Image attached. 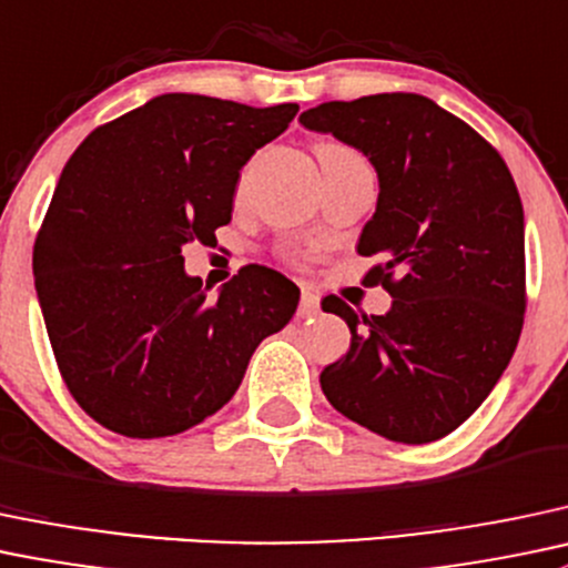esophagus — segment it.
Returning <instances> with one entry per match:
<instances>
[{
    "label": "esophagus",
    "instance_id": "1",
    "mask_svg": "<svg viewBox=\"0 0 568 568\" xmlns=\"http://www.w3.org/2000/svg\"><path fill=\"white\" fill-rule=\"evenodd\" d=\"M318 313H321L318 294H313V291H302V302H300L302 318H313V315H318Z\"/></svg>",
    "mask_w": 568,
    "mask_h": 568
}]
</instances>
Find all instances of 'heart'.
<instances>
[{"label":"heart","instance_id":"1","mask_svg":"<svg viewBox=\"0 0 568 568\" xmlns=\"http://www.w3.org/2000/svg\"><path fill=\"white\" fill-rule=\"evenodd\" d=\"M315 154H318L321 165L348 163V160H362L359 154L354 152V149L345 146V143H337V141H321L318 146H315Z\"/></svg>","mask_w":568,"mask_h":568}]
</instances>
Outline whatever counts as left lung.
Returning a JSON list of instances; mask_svg holds the SVG:
<instances>
[{
  "mask_svg": "<svg viewBox=\"0 0 568 568\" xmlns=\"http://www.w3.org/2000/svg\"><path fill=\"white\" fill-rule=\"evenodd\" d=\"M315 133L359 149L378 174L362 255L392 294L386 315L337 296L351 348L321 373L326 399L397 444H429L479 408L509 367L525 313V217L509 169L474 128L410 92L304 111Z\"/></svg>",
  "mask_w": 568,
  "mask_h": 568,
  "instance_id": "8db88e82",
  "label": "left lung"
}]
</instances>
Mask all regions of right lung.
Returning <instances> with one entry per match:
<instances>
[{
    "mask_svg": "<svg viewBox=\"0 0 568 568\" xmlns=\"http://www.w3.org/2000/svg\"><path fill=\"white\" fill-rule=\"evenodd\" d=\"M272 109L171 92L87 135L59 176L32 272L75 403L128 438H165L217 414L300 288L250 264L209 300L182 247L231 223L239 171L285 133Z\"/></svg>",
    "mask_w": 568,
    "mask_h": 568,
    "instance_id": "1",
    "label": "right lung"
}]
</instances>
